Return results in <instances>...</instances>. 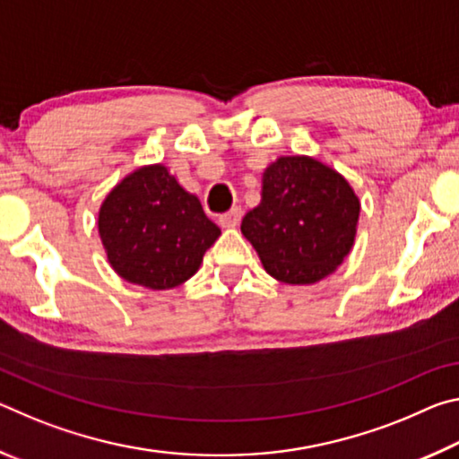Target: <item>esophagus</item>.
Returning <instances> with one entry per match:
<instances>
[{
    "label": "esophagus",
    "instance_id": "obj_1",
    "mask_svg": "<svg viewBox=\"0 0 459 459\" xmlns=\"http://www.w3.org/2000/svg\"><path fill=\"white\" fill-rule=\"evenodd\" d=\"M240 219H243V211H240L238 206H235V208H230L229 212L221 214L219 216V222H221L222 229H235V227H238Z\"/></svg>",
    "mask_w": 459,
    "mask_h": 459
}]
</instances>
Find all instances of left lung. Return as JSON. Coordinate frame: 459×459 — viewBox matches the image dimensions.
Here are the masks:
<instances>
[{"instance_id": "1", "label": "left lung", "mask_w": 459, "mask_h": 459, "mask_svg": "<svg viewBox=\"0 0 459 459\" xmlns=\"http://www.w3.org/2000/svg\"><path fill=\"white\" fill-rule=\"evenodd\" d=\"M359 214L360 200L336 169L309 155H281L263 172L261 202L240 232L271 277L312 285L351 253Z\"/></svg>"}]
</instances>
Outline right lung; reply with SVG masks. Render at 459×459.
Returning <instances> with one entry per match:
<instances>
[{
  "label": "right lung",
  "instance_id": "obj_1",
  "mask_svg": "<svg viewBox=\"0 0 459 459\" xmlns=\"http://www.w3.org/2000/svg\"><path fill=\"white\" fill-rule=\"evenodd\" d=\"M99 237L108 265L134 285L172 290L196 273L221 229L164 164L142 166L107 194Z\"/></svg>",
  "mask_w": 459,
  "mask_h": 459
}]
</instances>
